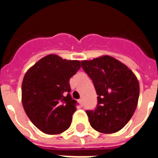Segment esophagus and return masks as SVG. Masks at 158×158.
<instances>
[{"mask_svg":"<svg viewBox=\"0 0 158 158\" xmlns=\"http://www.w3.org/2000/svg\"><path fill=\"white\" fill-rule=\"evenodd\" d=\"M78 102H79V103L80 104V106H83V104H84V102H83V100H82V99H79Z\"/></svg>","mask_w":158,"mask_h":158,"instance_id":"obj_1","label":"esophagus"}]
</instances>
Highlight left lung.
I'll return each instance as SVG.
<instances>
[{
  "mask_svg": "<svg viewBox=\"0 0 158 158\" xmlns=\"http://www.w3.org/2000/svg\"><path fill=\"white\" fill-rule=\"evenodd\" d=\"M81 63L98 96L95 110L86 111L90 125L100 133L117 132L129 122L137 107V77L125 64L107 55Z\"/></svg>",
  "mask_w": 158,
  "mask_h": 158,
  "instance_id": "1",
  "label": "left lung"
}]
</instances>
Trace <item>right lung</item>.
I'll return each mask as SVG.
<instances>
[{"mask_svg": "<svg viewBox=\"0 0 158 158\" xmlns=\"http://www.w3.org/2000/svg\"><path fill=\"white\" fill-rule=\"evenodd\" d=\"M80 67L79 60L50 54L24 74L22 104L29 120L42 132L58 135L70 126L76 101L69 94V82Z\"/></svg>", "mask_w": 158, "mask_h": 158, "instance_id": "right-lung-1", "label": "right lung"}]
</instances>
